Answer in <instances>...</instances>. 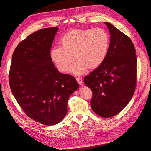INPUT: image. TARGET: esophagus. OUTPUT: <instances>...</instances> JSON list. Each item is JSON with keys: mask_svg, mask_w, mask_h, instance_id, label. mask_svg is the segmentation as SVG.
Segmentation results:
<instances>
[{"mask_svg": "<svg viewBox=\"0 0 151 151\" xmlns=\"http://www.w3.org/2000/svg\"><path fill=\"white\" fill-rule=\"evenodd\" d=\"M76 81H77V83H78L80 85H81L82 84H83V79H82L81 77H76Z\"/></svg>", "mask_w": 151, "mask_h": 151, "instance_id": "esophagus-1", "label": "esophagus"}]
</instances>
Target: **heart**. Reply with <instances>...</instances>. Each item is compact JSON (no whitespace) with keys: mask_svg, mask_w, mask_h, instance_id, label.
I'll use <instances>...</instances> for the list:
<instances>
[{"mask_svg":"<svg viewBox=\"0 0 151 151\" xmlns=\"http://www.w3.org/2000/svg\"><path fill=\"white\" fill-rule=\"evenodd\" d=\"M60 45L51 48L50 57L62 72H66L74 55V62L68 72L81 75L88 68L101 65L108 53L109 37L104 29L96 28L76 29L67 32L60 39Z\"/></svg>","mask_w":151,"mask_h":151,"instance_id":"b5f03b06","label":"heart"}]
</instances>
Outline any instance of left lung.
<instances>
[{
    "instance_id": "left-lung-1",
    "label": "left lung",
    "mask_w": 151,
    "mask_h": 151,
    "mask_svg": "<svg viewBox=\"0 0 151 151\" xmlns=\"http://www.w3.org/2000/svg\"><path fill=\"white\" fill-rule=\"evenodd\" d=\"M110 43L102 64L84 77L92 91L91 106L104 118L115 116L129 103L134 93L137 79L135 49L127 35L108 22Z\"/></svg>"
}]
</instances>
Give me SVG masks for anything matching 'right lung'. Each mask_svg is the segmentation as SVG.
I'll return each instance as SVG.
<instances>
[{
	"label": "right lung",
	"instance_id": "obj_1",
	"mask_svg": "<svg viewBox=\"0 0 151 151\" xmlns=\"http://www.w3.org/2000/svg\"><path fill=\"white\" fill-rule=\"evenodd\" d=\"M58 27L40 29L22 41L14 51L9 72L12 93L31 119L45 125L60 122L70 96L79 84L59 72L50 57Z\"/></svg>",
	"mask_w": 151,
	"mask_h": 151
}]
</instances>
